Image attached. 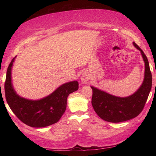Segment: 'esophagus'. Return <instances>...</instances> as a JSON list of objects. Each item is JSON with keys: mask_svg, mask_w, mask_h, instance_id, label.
Wrapping results in <instances>:
<instances>
[{"mask_svg": "<svg viewBox=\"0 0 156 156\" xmlns=\"http://www.w3.org/2000/svg\"><path fill=\"white\" fill-rule=\"evenodd\" d=\"M89 80V76H88V74L87 73H84L83 75L81 76L80 78V81L82 83H87Z\"/></svg>", "mask_w": 156, "mask_h": 156, "instance_id": "34e87169", "label": "esophagus"}]
</instances>
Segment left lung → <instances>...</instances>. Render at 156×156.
Returning a JSON list of instances; mask_svg holds the SVG:
<instances>
[{"instance_id": "left-lung-1", "label": "left lung", "mask_w": 156, "mask_h": 156, "mask_svg": "<svg viewBox=\"0 0 156 156\" xmlns=\"http://www.w3.org/2000/svg\"><path fill=\"white\" fill-rule=\"evenodd\" d=\"M133 46L141 53L144 62V80L138 90L126 97L113 96L95 87L91 104L100 118L109 122H120L138 116L143 109L152 86V76L149 61L143 51L133 42Z\"/></svg>"}]
</instances>
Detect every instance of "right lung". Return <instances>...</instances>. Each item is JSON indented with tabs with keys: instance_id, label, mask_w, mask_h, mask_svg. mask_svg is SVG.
Returning a JSON list of instances; mask_svg holds the SVG:
<instances>
[{
	"instance_id": "1",
	"label": "right lung",
	"mask_w": 156,
	"mask_h": 156,
	"mask_svg": "<svg viewBox=\"0 0 156 156\" xmlns=\"http://www.w3.org/2000/svg\"><path fill=\"white\" fill-rule=\"evenodd\" d=\"M16 58L7 69L5 83V98L10 109L18 119L31 127H45L56 123L65 112L68 96L78 89V81L62 84L43 98H25L19 96L13 86L12 70Z\"/></svg>"
}]
</instances>
